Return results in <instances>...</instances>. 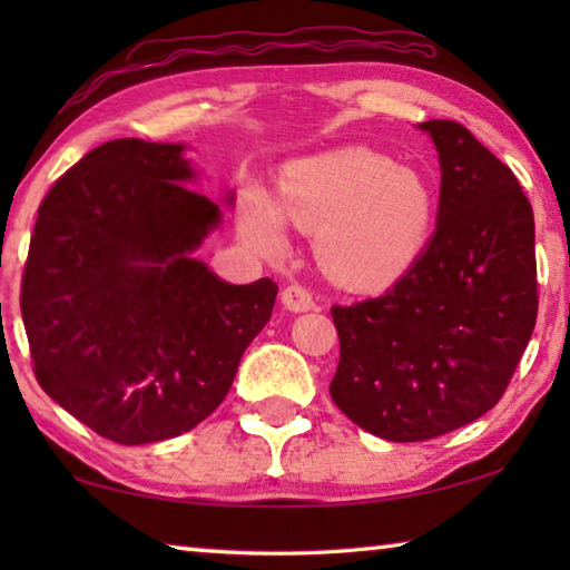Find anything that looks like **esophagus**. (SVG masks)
Masks as SVG:
<instances>
[{
	"mask_svg": "<svg viewBox=\"0 0 570 570\" xmlns=\"http://www.w3.org/2000/svg\"><path fill=\"white\" fill-rule=\"evenodd\" d=\"M282 304L288 308V312H308L314 308V294L312 288H306L302 284H292L282 292Z\"/></svg>",
	"mask_w": 570,
	"mask_h": 570,
	"instance_id": "obj_1",
	"label": "esophagus"
}]
</instances>
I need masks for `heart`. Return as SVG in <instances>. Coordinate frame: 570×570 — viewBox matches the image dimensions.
<instances>
[{"label":"heart","mask_w":570,"mask_h":570,"mask_svg":"<svg viewBox=\"0 0 570 570\" xmlns=\"http://www.w3.org/2000/svg\"><path fill=\"white\" fill-rule=\"evenodd\" d=\"M278 200L256 186L244 193L238 224L248 244L284 254L288 218L316 234L326 272L354 288H377L407 272L435 220V198L420 173L362 148L288 166Z\"/></svg>","instance_id":"1"}]
</instances>
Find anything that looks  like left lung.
Wrapping results in <instances>:
<instances>
[{"mask_svg":"<svg viewBox=\"0 0 570 570\" xmlns=\"http://www.w3.org/2000/svg\"><path fill=\"white\" fill-rule=\"evenodd\" d=\"M420 128L440 153L435 236L382 296L332 306V400L392 442L440 438L493 410L538 316L533 208L513 170L465 125Z\"/></svg>","mask_w":570,"mask_h":570,"instance_id":"obj_1","label":"left lung"}]
</instances>
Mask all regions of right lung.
Returning a JSON list of instances; mask_svg holds the SVG:
<instances>
[{
    "label": "right lung",
    "instance_id": "right-lung-1",
    "mask_svg": "<svg viewBox=\"0 0 570 570\" xmlns=\"http://www.w3.org/2000/svg\"><path fill=\"white\" fill-rule=\"evenodd\" d=\"M183 146L120 138L57 178L19 306L40 387L118 445L183 435L234 384L272 320V278L234 286L190 258L220 210Z\"/></svg>",
    "mask_w": 570,
    "mask_h": 570
}]
</instances>
